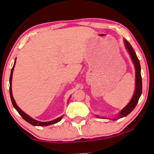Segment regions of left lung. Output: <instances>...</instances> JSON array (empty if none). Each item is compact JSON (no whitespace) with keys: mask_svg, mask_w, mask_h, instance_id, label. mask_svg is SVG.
Segmentation results:
<instances>
[{"mask_svg":"<svg viewBox=\"0 0 154 154\" xmlns=\"http://www.w3.org/2000/svg\"><path fill=\"white\" fill-rule=\"evenodd\" d=\"M124 42H125V47L127 48L128 53H129L133 63H134L135 66V70H136V90H135L134 95L133 96L132 99L131 100L129 103H128L127 106L124 108V109L120 112L119 116L118 118H117V119L124 118V117L128 116V115L135 109L137 102H138L140 97L142 91H143V82H142V77L140 72L141 68L140 64V61L138 58H137L136 52H135L134 49H133L131 45L126 39L124 40ZM97 116V118H103V117H100L97 116ZM112 120H116V119L115 118L112 119Z\"/></svg>","mask_w":154,"mask_h":154,"instance_id":"8db88e82","label":"left lung"}]
</instances>
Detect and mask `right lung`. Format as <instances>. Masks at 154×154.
<instances>
[{"label": "right lung", "mask_w": 154, "mask_h": 154, "mask_svg": "<svg viewBox=\"0 0 154 154\" xmlns=\"http://www.w3.org/2000/svg\"><path fill=\"white\" fill-rule=\"evenodd\" d=\"M15 63H16V60H15V62L14 64V66L13 68H11V75H10V97H11V103H12L14 107L15 108V109L17 110L18 111V113H19L20 116L23 118L27 122L30 124V125H33V126H40V127H45V126H48V125H53V124L55 123H57L59 122V121H60L62 118L63 117V116L59 117V118L55 119L54 120H52V121H50V122H39V121H37L36 120H34L33 118H32L31 117H29L28 115L26 114V113H24L23 111H22L21 109H20L19 107L17 106V104H16V102L14 99L13 97V95H12V91H11V79H12V75H13V71H14V66H15Z\"/></svg>", "instance_id": "add662e5"}]
</instances>
